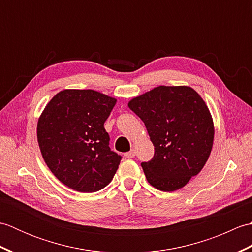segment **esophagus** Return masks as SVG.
Listing matches in <instances>:
<instances>
[{
    "mask_svg": "<svg viewBox=\"0 0 252 252\" xmlns=\"http://www.w3.org/2000/svg\"><path fill=\"white\" fill-rule=\"evenodd\" d=\"M125 156H126V158H133L135 156V151H134V149H131L130 152H127V153L125 154Z\"/></svg>",
    "mask_w": 252,
    "mask_h": 252,
    "instance_id": "34e87169",
    "label": "esophagus"
}]
</instances>
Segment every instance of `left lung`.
<instances>
[{
	"label": "left lung",
	"mask_w": 252,
	"mask_h": 252,
	"mask_svg": "<svg viewBox=\"0 0 252 252\" xmlns=\"http://www.w3.org/2000/svg\"><path fill=\"white\" fill-rule=\"evenodd\" d=\"M127 106L145 123L155 147L151 161L142 162L148 183L163 191L182 189L212 149L215 126L205 100L190 87L160 85Z\"/></svg>",
	"instance_id": "left-lung-1"
}]
</instances>
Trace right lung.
I'll use <instances>...</instances> for the list:
<instances>
[{
  "mask_svg": "<svg viewBox=\"0 0 252 252\" xmlns=\"http://www.w3.org/2000/svg\"><path fill=\"white\" fill-rule=\"evenodd\" d=\"M117 99L94 90H63L42 112L36 126L47 167L63 184L81 192L108 185L121 156L110 151L104 123Z\"/></svg>",
  "mask_w": 252,
  "mask_h": 252,
  "instance_id": "add662e5",
  "label": "right lung"
}]
</instances>
